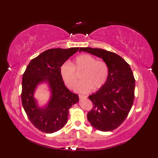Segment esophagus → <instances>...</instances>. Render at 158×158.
Returning <instances> with one entry per match:
<instances>
[{
	"label": "esophagus",
	"instance_id": "esophagus-1",
	"mask_svg": "<svg viewBox=\"0 0 158 158\" xmlns=\"http://www.w3.org/2000/svg\"><path fill=\"white\" fill-rule=\"evenodd\" d=\"M79 98H87V96H84V95L79 94Z\"/></svg>",
	"mask_w": 158,
	"mask_h": 158
}]
</instances>
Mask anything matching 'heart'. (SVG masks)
Instances as JSON below:
<instances>
[{"instance_id": "heart-1", "label": "heart", "mask_w": 158, "mask_h": 158, "mask_svg": "<svg viewBox=\"0 0 158 158\" xmlns=\"http://www.w3.org/2000/svg\"><path fill=\"white\" fill-rule=\"evenodd\" d=\"M77 73L82 72V81L77 85L76 90L79 93L85 94L91 89L96 91L103 87L109 76V67L101 60L88 54H82L74 60L73 65L69 62L64 63L60 67V74L68 88L74 89L78 81Z\"/></svg>"}]
</instances>
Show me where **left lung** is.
I'll return each instance as SVG.
<instances>
[{
  "label": "left lung",
  "instance_id": "left-lung-1",
  "mask_svg": "<svg viewBox=\"0 0 158 158\" xmlns=\"http://www.w3.org/2000/svg\"><path fill=\"white\" fill-rule=\"evenodd\" d=\"M81 51L99 57L108 65L105 84L89 96L93 106L87 117L94 128L112 131L124 122L132 106L135 88L132 70L125 60L113 52L91 48H81Z\"/></svg>",
  "mask_w": 158,
  "mask_h": 158
}]
</instances>
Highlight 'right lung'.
I'll list each match as a JSON object with an SVG mask.
<instances>
[{
  "label": "right lung",
  "mask_w": 158,
  "mask_h": 158,
  "mask_svg": "<svg viewBox=\"0 0 158 158\" xmlns=\"http://www.w3.org/2000/svg\"><path fill=\"white\" fill-rule=\"evenodd\" d=\"M79 49L46 50L31 60L23 74L22 106L31 122L41 132L53 133L61 129L68 121L69 109L79 101V96L66 88L60 74V67ZM44 81H48L52 96L48 106L39 109L33 94L36 85Z\"/></svg>",
  "instance_id": "right-lung-1"
}]
</instances>
